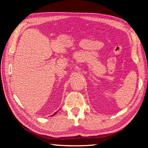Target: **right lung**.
Instances as JSON below:
<instances>
[{"label":"right lung","mask_w":148,"mask_h":148,"mask_svg":"<svg viewBox=\"0 0 148 148\" xmlns=\"http://www.w3.org/2000/svg\"><path fill=\"white\" fill-rule=\"evenodd\" d=\"M56 113H57V112H55V113H54V114H53V115H55V114H56Z\"/></svg>","instance_id":"add662e5"}]
</instances>
